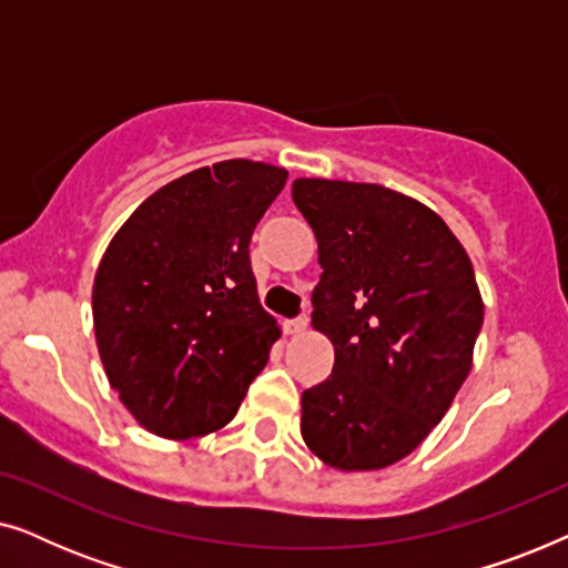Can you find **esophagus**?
Wrapping results in <instances>:
<instances>
[{"label": "esophagus", "mask_w": 568, "mask_h": 568, "mask_svg": "<svg viewBox=\"0 0 568 568\" xmlns=\"http://www.w3.org/2000/svg\"><path fill=\"white\" fill-rule=\"evenodd\" d=\"M307 323H310L307 315L294 317V321H286L284 323V333H286V336H297V333H302V331L307 328Z\"/></svg>", "instance_id": "1"}]
</instances>
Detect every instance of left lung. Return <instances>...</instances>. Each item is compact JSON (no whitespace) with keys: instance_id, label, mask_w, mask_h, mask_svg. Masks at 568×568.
<instances>
[{"instance_id":"8db88e82","label":"left lung","mask_w":568,"mask_h":568,"mask_svg":"<svg viewBox=\"0 0 568 568\" xmlns=\"http://www.w3.org/2000/svg\"><path fill=\"white\" fill-rule=\"evenodd\" d=\"M317 240L313 328L333 372L302 393V439L336 470H379L414 453L473 367L484 300L445 220L377 183L297 178Z\"/></svg>"}]
</instances>
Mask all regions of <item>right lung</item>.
<instances>
[{
	"instance_id": "obj_1",
	"label": "right lung",
	"mask_w": 568,
	"mask_h": 568,
	"mask_svg": "<svg viewBox=\"0 0 568 568\" xmlns=\"http://www.w3.org/2000/svg\"><path fill=\"white\" fill-rule=\"evenodd\" d=\"M286 175L253 160L199 168L142 201L105 247L92 284L100 362L146 432L222 429L266 367L282 331L247 245Z\"/></svg>"
}]
</instances>
